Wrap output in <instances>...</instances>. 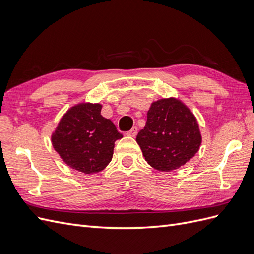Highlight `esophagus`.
<instances>
[{
    "instance_id": "obj_1",
    "label": "esophagus",
    "mask_w": 254,
    "mask_h": 254,
    "mask_svg": "<svg viewBox=\"0 0 254 254\" xmlns=\"http://www.w3.org/2000/svg\"><path fill=\"white\" fill-rule=\"evenodd\" d=\"M137 131H139V130H137V127L134 126V127H132L131 129H130L126 134L129 135V136H135L137 134Z\"/></svg>"
}]
</instances>
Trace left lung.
<instances>
[{"instance_id": "left-lung-1", "label": "left lung", "mask_w": 254, "mask_h": 254, "mask_svg": "<svg viewBox=\"0 0 254 254\" xmlns=\"http://www.w3.org/2000/svg\"><path fill=\"white\" fill-rule=\"evenodd\" d=\"M136 142L150 166L171 172L195 156L201 134L194 114L186 105L176 98H164L152 103Z\"/></svg>"}]
</instances>
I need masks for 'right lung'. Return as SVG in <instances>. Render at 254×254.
<instances>
[{
  "label": "right lung",
  "mask_w": 254,
  "mask_h": 254,
  "mask_svg": "<svg viewBox=\"0 0 254 254\" xmlns=\"http://www.w3.org/2000/svg\"><path fill=\"white\" fill-rule=\"evenodd\" d=\"M99 104H80L68 110L52 135L54 148L73 170L84 174L103 171L122 139L113 123L103 118Z\"/></svg>",
  "instance_id": "obj_1"
}]
</instances>
